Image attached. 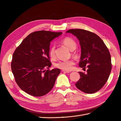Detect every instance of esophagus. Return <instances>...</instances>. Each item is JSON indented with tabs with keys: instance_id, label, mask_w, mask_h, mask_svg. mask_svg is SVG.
I'll return each instance as SVG.
<instances>
[{
	"instance_id": "34e87169",
	"label": "esophagus",
	"mask_w": 121,
	"mask_h": 121,
	"mask_svg": "<svg viewBox=\"0 0 121 121\" xmlns=\"http://www.w3.org/2000/svg\"><path fill=\"white\" fill-rule=\"evenodd\" d=\"M62 71L64 73H70L71 71H66V70H62Z\"/></svg>"
}]
</instances>
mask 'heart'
Masks as SVG:
<instances>
[{"label":"heart","instance_id":"1","mask_svg":"<svg viewBox=\"0 0 121 121\" xmlns=\"http://www.w3.org/2000/svg\"><path fill=\"white\" fill-rule=\"evenodd\" d=\"M61 43L62 44L65 45L66 47H68L70 50H73L76 47V43L75 41L72 38L66 37L64 38L61 40ZM49 54L51 58H54L55 56V46L53 45L51 46L49 50ZM74 62L73 60H61L59 61L56 63V67L59 69H62L66 71L71 70L73 68Z\"/></svg>","mask_w":121,"mask_h":121}]
</instances>
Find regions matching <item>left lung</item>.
I'll use <instances>...</instances> for the list:
<instances>
[{
    "label": "left lung",
    "mask_w": 121,
    "mask_h": 121,
    "mask_svg": "<svg viewBox=\"0 0 121 121\" xmlns=\"http://www.w3.org/2000/svg\"><path fill=\"white\" fill-rule=\"evenodd\" d=\"M78 38L81 47V68H87V74L79 72L81 78L75 84L80 91L94 94L102 88L108 79L112 65L108 49L100 37L95 33L82 29H71Z\"/></svg>",
    "instance_id": "1"
}]
</instances>
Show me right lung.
Listing matches in <instances>:
<instances>
[{"label":"right lung","mask_w":121,"mask_h":121,"mask_svg":"<svg viewBox=\"0 0 121 121\" xmlns=\"http://www.w3.org/2000/svg\"><path fill=\"white\" fill-rule=\"evenodd\" d=\"M62 32L39 30L24 38L13 54L11 66L17 85L33 96H44L55 85L59 69H49L50 42Z\"/></svg>","instance_id":"obj_1"}]
</instances>
